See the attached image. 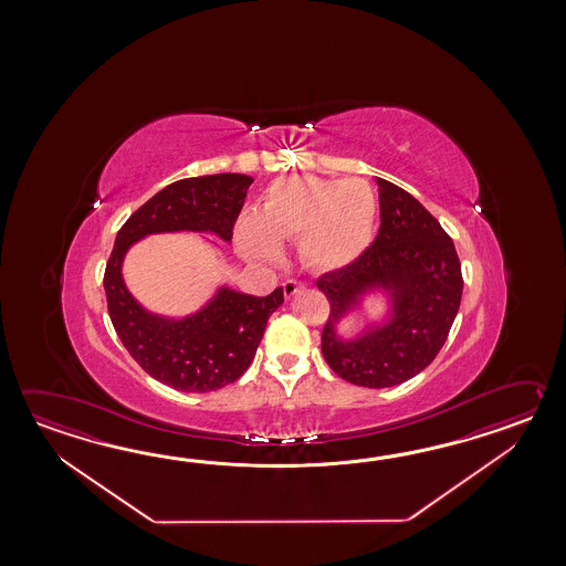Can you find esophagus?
Returning a JSON list of instances; mask_svg holds the SVG:
<instances>
[{"instance_id":"34e87169","label":"esophagus","mask_w":566,"mask_h":566,"mask_svg":"<svg viewBox=\"0 0 566 566\" xmlns=\"http://www.w3.org/2000/svg\"><path fill=\"white\" fill-rule=\"evenodd\" d=\"M301 289H303V283L297 281V279H287V281L283 283V293H285V297H287V300H291L293 295H297Z\"/></svg>"}]
</instances>
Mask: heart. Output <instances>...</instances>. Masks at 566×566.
<instances>
[{"instance_id":"b5f03b06","label":"heart","mask_w":566,"mask_h":566,"mask_svg":"<svg viewBox=\"0 0 566 566\" xmlns=\"http://www.w3.org/2000/svg\"><path fill=\"white\" fill-rule=\"evenodd\" d=\"M376 227L378 196L368 181L289 176L269 186L256 214L239 218L237 242L249 259L273 261L279 242L297 239L305 265L336 271L370 249Z\"/></svg>"}]
</instances>
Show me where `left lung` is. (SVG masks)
Returning a JSON list of instances; mask_svg holds the SVG:
<instances>
[{
    "label": "left lung",
    "instance_id": "left-lung-1",
    "mask_svg": "<svg viewBox=\"0 0 566 566\" xmlns=\"http://www.w3.org/2000/svg\"><path fill=\"white\" fill-rule=\"evenodd\" d=\"M380 229L356 263L315 281L329 301L322 354L329 368L352 385L388 388L422 373L455 322L463 277L455 244L437 218L407 190L376 178ZM391 300L389 322L344 340L336 325L370 290Z\"/></svg>",
    "mask_w": 566,
    "mask_h": 566
}]
</instances>
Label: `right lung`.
Returning <instances> with one entry per match:
<instances>
[{"instance_id": "obj_1", "label": "right lung", "mask_w": 566, "mask_h": 566, "mask_svg": "<svg viewBox=\"0 0 566 566\" xmlns=\"http://www.w3.org/2000/svg\"><path fill=\"white\" fill-rule=\"evenodd\" d=\"M251 184L253 178L244 174L169 184L120 227L108 256L103 285L117 336L145 373L181 392H210L241 378L265 334L266 319L283 303V289L254 297L220 287L200 312L169 319L133 300L120 265L133 242L157 232H212L230 242Z\"/></svg>"}]
</instances>
